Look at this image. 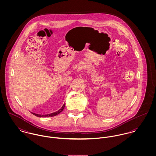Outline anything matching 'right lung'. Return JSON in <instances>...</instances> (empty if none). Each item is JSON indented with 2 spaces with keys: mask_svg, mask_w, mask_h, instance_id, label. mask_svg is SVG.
Masks as SVG:
<instances>
[{
  "mask_svg": "<svg viewBox=\"0 0 156 156\" xmlns=\"http://www.w3.org/2000/svg\"><path fill=\"white\" fill-rule=\"evenodd\" d=\"M65 105L66 104H64V105L62 106V107L57 112H53V113H50V114H47V115H40V114H37V113H32L31 112L33 115L37 116H38V117H49V116H56L57 115L59 114L65 108Z\"/></svg>",
  "mask_w": 156,
  "mask_h": 156,
  "instance_id": "obj_1",
  "label": "right lung"
}]
</instances>
